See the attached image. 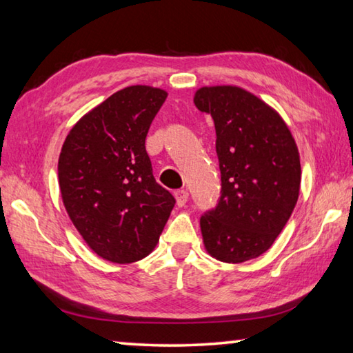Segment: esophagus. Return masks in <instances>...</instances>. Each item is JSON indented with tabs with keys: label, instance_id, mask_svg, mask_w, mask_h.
<instances>
[{
	"label": "esophagus",
	"instance_id": "obj_1",
	"mask_svg": "<svg viewBox=\"0 0 353 353\" xmlns=\"http://www.w3.org/2000/svg\"><path fill=\"white\" fill-rule=\"evenodd\" d=\"M174 196H176V201H177L179 207H183L185 204H187V201H188V191L187 190H177Z\"/></svg>",
	"mask_w": 353,
	"mask_h": 353
}]
</instances>
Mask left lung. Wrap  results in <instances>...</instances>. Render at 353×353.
<instances>
[{
  "label": "left lung",
  "instance_id": "1",
  "mask_svg": "<svg viewBox=\"0 0 353 353\" xmlns=\"http://www.w3.org/2000/svg\"><path fill=\"white\" fill-rule=\"evenodd\" d=\"M194 105L216 130L221 198L202 214L207 252L224 263L256 259L288 223L301 190V157L283 118L236 85L202 87Z\"/></svg>",
  "mask_w": 353,
  "mask_h": 353
}]
</instances>
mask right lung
Instances as JSON below:
<instances>
[{"label":"right lung","instance_id":"right-lung-1","mask_svg":"<svg viewBox=\"0 0 353 353\" xmlns=\"http://www.w3.org/2000/svg\"><path fill=\"white\" fill-rule=\"evenodd\" d=\"M168 93L130 85L85 113L63 141L59 187L71 223L94 254L134 263L157 246L176 199L155 182L146 135Z\"/></svg>","mask_w":353,"mask_h":353}]
</instances>
